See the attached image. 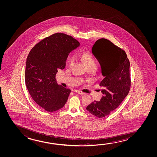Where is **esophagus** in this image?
Segmentation results:
<instances>
[{
	"instance_id": "esophagus-1",
	"label": "esophagus",
	"mask_w": 157,
	"mask_h": 157,
	"mask_svg": "<svg viewBox=\"0 0 157 157\" xmlns=\"http://www.w3.org/2000/svg\"><path fill=\"white\" fill-rule=\"evenodd\" d=\"M74 91L75 92V93H78V94H81V95H84V94H85V93H83V92L80 91V90H74Z\"/></svg>"
}]
</instances>
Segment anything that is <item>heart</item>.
I'll return each instance as SVG.
<instances>
[{
    "label": "heart",
    "instance_id": "heart-1",
    "mask_svg": "<svg viewBox=\"0 0 157 157\" xmlns=\"http://www.w3.org/2000/svg\"><path fill=\"white\" fill-rule=\"evenodd\" d=\"M81 58L83 61H84V63L87 65L88 67L95 66L96 67V62L94 57L91 56V54H83L81 55ZM76 61V57L73 55L72 56L70 57L69 61H68V64L70 67H73Z\"/></svg>",
    "mask_w": 157,
    "mask_h": 157
}]
</instances>
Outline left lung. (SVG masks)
<instances>
[{
  "label": "left lung",
  "mask_w": 157,
  "mask_h": 157,
  "mask_svg": "<svg viewBox=\"0 0 157 157\" xmlns=\"http://www.w3.org/2000/svg\"><path fill=\"white\" fill-rule=\"evenodd\" d=\"M91 51L100 64L105 77L100 83L103 95L100 101H95L86 109L101 118L115 110L128 94L131 84L130 63L124 50L105 38L96 40Z\"/></svg>",
  "instance_id": "1"
}]
</instances>
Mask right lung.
<instances>
[{"mask_svg": "<svg viewBox=\"0 0 157 157\" xmlns=\"http://www.w3.org/2000/svg\"><path fill=\"white\" fill-rule=\"evenodd\" d=\"M80 45L70 36L56 33L36 44L26 59L25 81L33 100L49 112L64 107L71 92L57 83L58 69H63L68 55Z\"/></svg>", "mask_w": 157, "mask_h": 157, "instance_id": "add662e5", "label": "right lung"}]
</instances>
